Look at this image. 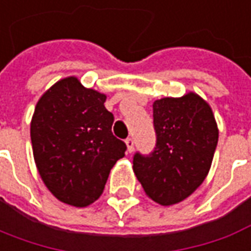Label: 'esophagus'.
I'll return each instance as SVG.
<instances>
[{"instance_id":"34e87169","label":"esophagus","mask_w":251,"mask_h":251,"mask_svg":"<svg viewBox=\"0 0 251 251\" xmlns=\"http://www.w3.org/2000/svg\"><path fill=\"white\" fill-rule=\"evenodd\" d=\"M126 145H127V151H132L134 150V139L132 138H127L126 139Z\"/></svg>"}]
</instances>
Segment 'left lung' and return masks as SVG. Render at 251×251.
<instances>
[{"instance_id":"1","label":"left lung","mask_w":251,"mask_h":251,"mask_svg":"<svg viewBox=\"0 0 251 251\" xmlns=\"http://www.w3.org/2000/svg\"><path fill=\"white\" fill-rule=\"evenodd\" d=\"M157 143L153 153L134 155V172L145 194L162 206L184 201L208 176L219 129L212 108L190 91L153 103Z\"/></svg>"}]
</instances>
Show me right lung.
I'll return each instance as SVG.
<instances>
[{"label": "right lung", "mask_w": 251, "mask_h": 251, "mask_svg": "<svg viewBox=\"0 0 251 251\" xmlns=\"http://www.w3.org/2000/svg\"><path fill=\"white\" fill-rule=\"evenodd\" d=\"M106 96L68 76L48 89L31 119V143L41 179L58 201L84 208L102 194L126 143L112 134Z\"/></svg>", "instance_id": "add662e5"}]
</instances>
